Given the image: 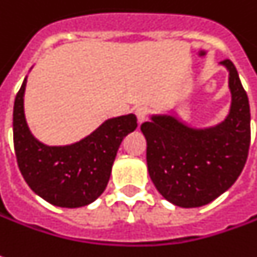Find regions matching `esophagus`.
I'll return each instance as SVG.
<instances>
[{
	"instance_id": "1",
	"label": "esophagus",
	"mask_w": 257,
	"mask_h": 257,
	"mask_svg": "<svg viewBox=\"0 0 257 257\" xmlns=\"http://www.w3.org/2000/svg\"><path fill=\"white\" fill-rule=\"evenodd\" d=\"M136 116H137V120H139V124L144 123L147 120V108L146 107H137L136 108Z\"/></svg>"
}]
</instances>
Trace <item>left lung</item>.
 Here are the masks:
<instances>
[{
    "label": "left lung",
    "instance_id": "obj_1",
    "mask_svg": "<svg viewBox=\"0 0 257 257\" xmlns=\"http://www.w3.org/2000/svg\"><path fill=\"white\" fill-rule=\"evenodd\" d=\"M229 72L230 108L218 124L194 128L173 114H153L141 124L147 167L163 197L181 208L212 202L228 191L245 167L250 146V107L235 65Z\"/></svg>",
    "mask_w": 257,
    "mask_h": 257
}]
</instances>
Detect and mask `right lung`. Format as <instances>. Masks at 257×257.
I'll return each mask as SVG.
<instances>
[{"instance_id":"obj_1","label":"right lung","mask_w":257,"mask_h":257,"mask_svg":"<svg viewBox=\"0 0 257 257\" xmlns=\"http://www.w3.org/2000/svg\"><path fill=\"white\" fill-rule=\"evenodd\" d=\"M27 77L17 93L12 114L14 149L20 171L29 188L49 204L80 208L92 204L107 187L117 150L137 128L134 114L113 117L80 141L46 146L29 130L24 113Z\"/></svg>"}]
</instances>
